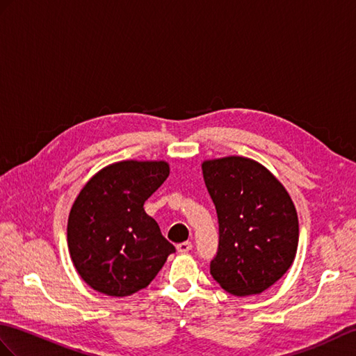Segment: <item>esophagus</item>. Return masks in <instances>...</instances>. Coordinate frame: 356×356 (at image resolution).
Wrapping results in <instances>:
<instances>
[{
	"mask_svg": "<svg viewBox=\"0 0 356 356\" xmlns=\"http://www.w3.org/2000/svg\"><path fill=\"white\" fill-rule=\"evenodd\" d=\"M177 249H178V252L186 254V252H188L190 249H192V243H190V241H183V243L177 245Z\"/></svg>",
	"mask_w": 356,
	"mask_h": 356,
	"instance_id": "34e87169",
	"label": "esophagus"
}]
</instances>
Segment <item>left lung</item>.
I'll return each instance as SVG.
<instances>
[{
    "instance_id": "left-lung-1",
    "label": "left lung",
    "mask_w": 356,
    "mask_h": 356,
    "mask_svg": "<svg viewBox=\"0 0 356 356\" xmlns=\"http://www.w3.org/2000/svg\"><path fill=\"white\" fill-rule=\"evenodd\" d=\"M219 222L210 273L234 296L259 294L289 270L299 241L298 213L284 186L245 157L204 161Z\"/></svg>"
}]
</instances>
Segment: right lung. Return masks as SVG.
Instances as JSON below:
<instances>
[{
    "label": "right lung",
    "mask_w": 356,
    "mask_h": 356,
    "mask_svg": "<svg viewBox=\"0 0 356 356\" xmlns=\"http://www.w3.org/2000/svg\"><path fill=\"white\" fill-rule=\"evenodd\" d=\"M169 177L164 161H120L95 175L67 220L72 263L93 290L124 298L148 287L175 246L143 204Z\"/></svg>",
    "instance_id": "right-lung-1"
}]
</instances>
